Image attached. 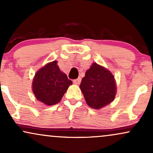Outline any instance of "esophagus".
<instances>
[{
	"label": "esophagus",
	"mask_w": 153,
	"mask_h": 153,
	"mask_svg": "<svg viewBox=\"0 0 153 153\" xmlns=\"http://www.w3.org/2000/svg\"><path fill=\"white\" fill-rule=\"evenodd\" d=\"M73 83H75V84H80V82H81V78H78L77 79H75V80H73Z\"/></svg>",
	"instance_id": "1"
}]
</instances>
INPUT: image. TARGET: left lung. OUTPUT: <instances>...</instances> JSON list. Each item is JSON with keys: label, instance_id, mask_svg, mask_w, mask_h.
Instances as JSON below:
<instances>
[{"label": "left lung", "instance_id": "8db88e82", "mask_svg": "<svg viewBox=\"0 0 153 153\" xmlns=\"http://www.w3.org/2000/svg\"><path fill=\"white\" fill-rule=\"evenodd\" d=\"M80 88L87 104L94 109H100L110 103L116 94L113 75L95 62L86 71Z\"/></svg>", "mask_w": 153, "mask_h": 153}]
</instances>
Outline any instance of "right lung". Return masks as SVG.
I'll return each instance as SVG.
<instances>
[{
	"label": "right lung",
	"mask_w": 153,
	"mask_h": 153,
	"mask_svg": "<svg viewBox=\"0 0 153 153\" xmlns=\"http://www.w3.org/2000/svg\"><path fill=\"white\" fill-rule=\"evenodd\" d=\"M71 84V80L60 71L55 60L37 72L33 81V92L40 102L53 105L60 102Z\"/></svg>",
	"instance_id": "obj_1"
}]
</instances>
